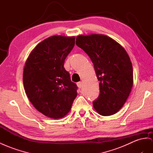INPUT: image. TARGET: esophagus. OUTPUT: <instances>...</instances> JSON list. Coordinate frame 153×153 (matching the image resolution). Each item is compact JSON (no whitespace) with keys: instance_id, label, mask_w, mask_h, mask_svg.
<instances>
[{"instance_id":"34e87169","label":"esophagus","mask_w":153,"mask_h":153,"mask_svg":"<svg viewBox=\"0 0 153 153\" xmlns=\"http://www.w3.org/2000/svg\"><path fill=\"white\" fill-rule=\"evenodd\" d=\"M77 85L78 87L81 88L82 87V86H83V83H82V82H78V83H77Z\"/></svg>"}]
</instances>
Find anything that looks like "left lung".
I'll use <instances>...</instances> for the list:
<instances>
[{"mask_svg": "<svg viewBox=\"0 0 153 153\" xmlns=\"http://www.w3.org/2000/svg\"><path fill=\"white\" fill-rule=\"evenodd\" d=\"M94 65L100 81V94L93 101L102 116L118 112L126 101L133 85V70L128 53L119 43L104 35L91 34L76 38Z\"/></svg>", "mask_w": 153, "mask_h": 153, "instance_id": "obj_1", "label": "left lung"}]
</instances>
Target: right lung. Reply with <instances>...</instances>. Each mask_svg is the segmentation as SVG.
I'll return each mask as SVG.
<instances>
[{"label":"right lung","instance_id":"1","mask_svg":"<svg viewBox=\"0 0 153 153\" xmlns=\"http://www.w3.org/2000/svg\"><path fill=\"white\" fill-rule=\"evenodd\" d=\"M74 45V37H50L35 47L26 61L25 92L34 107L51 118L67 114L77 94L76 84L64 68Z\"/></svg>","mask_w":153,"mask_h":153}]
</instances>
